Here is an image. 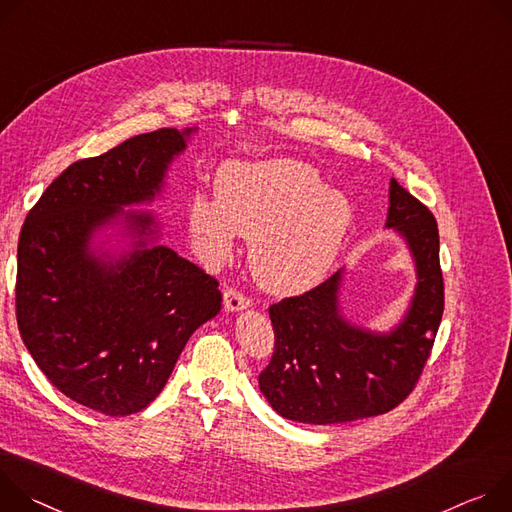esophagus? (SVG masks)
Wrapping results in <instances>:
<instances>
[{"instance_id":"obj_1","label":"esophagus","mask_w":512,"mask_h":512,"mask_svg":"<svg viewBox=\"0 0 512 512\" xmlns=\"http://www.w3.org/2000/svg\"><path fill=\"white\" fill-rule=\"evenodd\" d=\"M223 305L227 311H242L250 305V297L236 287H227L223 293Z\"/></svg>"}]
</instances>
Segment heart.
<instances>
[{
	"label": "heart",
	"instance_id": "b5f03b06",
	"mask_svg": "<svg viewBox=\"0 0 512 512\" xmlns=\"http://www.w3.org/2000/svg\"><path fill=\"white\" fill-rule=\"evenodd\" d=\"M215 195L191 203L193 234L219 258L232 250L238 234L252 238V272L274 293L317 285L342 248L354 215L344 193L323 189L317 170L297 160L225 166Z\"/></svg>",
	"mask_w": 512,
	"mask_h": 512
}]
</instances>
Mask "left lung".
<instances>
[{
  "label": "left lung",
  "instance_id": "1",
  "mask_svg": "<svg viewBox=\"0 0 512 512\" xmlns=\"http://www.w3.org/2000/svg\"><path fill=\"white\" fill-rule=\"evenodd\" d=\"M386 227L403 234L417 264L415 297L399 327L380 335L352 325L337 301L342 270L270 305L274 352L258 382L285 419L311 425L366 419L399 407L417 386L443 315L437 221L392 179Z\"/></svg>",
  "mask_w": 512,
  "mask_h": 512
}]
</instances>
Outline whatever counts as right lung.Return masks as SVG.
<instances>
[{"instance_id": "1", "label": "right lung", "mask_w": 512, "mask_h": 512, "mask_svg": "<svg viewBox=\"0 0 512 512\" xmlns=\"http://www.w3.org/2000/svg\"><path fill=\"white\" fill-rule=\"evenodd\" d=\"M191 130L160 128L73 162L28 211L18 242L16 319L44 376L109 417L146 409L191 333L221 309L219 282L166 246L150 213H126L136 250L116 262L89 252L124 205L150 201Z\"/></svg>"}]
</instances>
